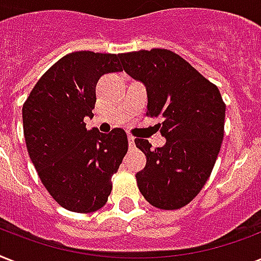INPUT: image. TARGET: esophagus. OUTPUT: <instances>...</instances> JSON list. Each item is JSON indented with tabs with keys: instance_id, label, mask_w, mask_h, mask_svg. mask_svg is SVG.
<instances>
[{
	"instance_id": "esophagus-1",
	"label": "esophagus",
	"mask_w": 261,
	"mask_h": 261,
	"mask_svg": "<svg viewBox=\"0 0 261 261\" xmlns=\"http://www.w3.org/2000/svg\"><path fill=\"white\" fill-rule=\"evenodd\" d=\"M128 146H130V149H134L135 146V138L134 137H128Z\"/></svg>"
}]
</instances>
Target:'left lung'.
Returning a JSON list of instances; mask_svg holds the SVG:
<instances>
[{
  "label": "left lung",
  "instance_id": "1",
  "mask_svg": "<svg viewBox=\"0 0 261 261\" xmlns=\"http://www.w3.org/2000/svg\"><path fill=\"white\" fill-rule=\"evenodd\" d=\"M123 69L147 90V116H163V147L146 139L135 145L146 167L135 174L143 198L163 210H177L195 199L210 177L223 139L225 110L217 85L171 50L119 54Z\"/></svg>",
  "mask_w": 261,
  "mask_h": 261
}]
</instances>
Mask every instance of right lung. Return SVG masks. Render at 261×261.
<instances>
[{"instance_id":"obj_1","label":"right lung","mask_w":261,"mask_h":261,"mask_svg":"<svg viewBox=\"0 0 261 261\" xmlns=\"http://www.w3.org/2000/svg\"><path fill=\"white\" fill-rule=\"evenodd\" d=\"M116 54L75 51L40 77L22 106L27 150L43 186L58 204L74 213L101 208L128 149L123 128L108 134L87 130L96 84L106 73L122 71Z\"/></svg>"}]
</instances>
